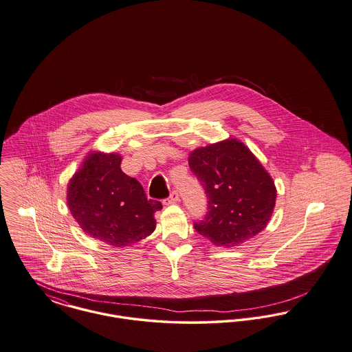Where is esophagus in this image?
Instances as JSON below:
<instances>
[{
  "label": "esophagus",
  "mask_w": 352,
  "mask_h": 352,
  "mask_svg": "<svg viewBox=\"0 0 352 352\" xmlns=\"http://www.w3.org/2000/svg\"><path fill=\"white\" fill-rule=\"evenodd\" d=\"M178 201H179V195H178V192H177V191H173V192L170 194V197H168V198L164 199V204H165V205H174V204H177Z\"/></svg>",
  "instance_id": "obj_1"
}]
</instances>
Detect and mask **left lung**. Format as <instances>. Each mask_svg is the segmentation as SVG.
<instances>
[{"label": "left lung", "mask_w": 352, "mask_h": 352, "mask_svg": "<svg viewBox=\"0 0 352 352\" xmlns=\"http://www.w3.org/2000/svg\"><path fill=\"white\" fill-rule=\"evenodd\" d=\"M188 166L205 188L207 212L194 228L221 248H234L267 226L276 188L248 147L238 140L195 148Z\"/></svg>", "instance_id": "1"}]
</instances>
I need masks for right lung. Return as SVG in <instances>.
Segmentation results:
<instances>
[{
  "label": "right lung",
  "instance_id": "add662e5",
  "mask_svg": "<svg viewBox=\"0 0 352 352\" xmlns=\"http://www.w3.org/2000/svg\"><path fill=\"white\" fill-rule=\"evenodd\" d=\"M120 154L90 153L67 185V206L83 232L114 248L140 242L155 230L162 208L121 170Z\"/></svg>",
  "mask_w": 352,
  "mask_h": 352
}]
</instances>
